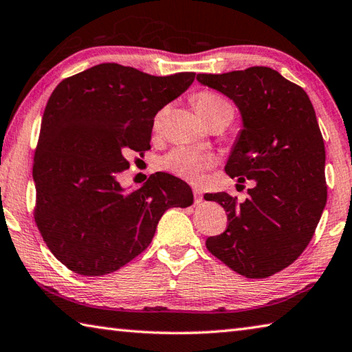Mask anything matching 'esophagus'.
<instances>
[{
  "mask_svg": "<svg viewBox=\"0 0 352 352\" xmlns=\"http://www.w3.org/2000/svg\"><path fill=\"white\" fill-rule=\"evenodd\" d=\"M194 200H195V203H201L203 201V194H201V190H200V188H194Z\"/></svg>",
  "mask_w": 352,
  "mask_h": 352,
  "instance_id": "34e87169",
  "label": "esophagus"
}]
</instances>
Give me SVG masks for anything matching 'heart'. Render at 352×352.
<instances>
[{
	"instance_id": "obj_1",
	"label": "heart",
	"mask_w": 352,
	"mask_h": 352,
	"mask_svg": "<svg viewBox=\"0 0 352 352\" xmlns=\"http://www.w3.org/2000/svg\"><path fill=\"white\" fill-rule=\"evenodd\" d=\"M195 106L198 113L201 115L203 120H208L209 117L219 113H226L232 118V107L228 101L223 100L221 97L210 92H200L195 97ZM164 111L158 112L155 117V126L163 120ZM214 163V160L208 154L198 152L192 148H175L172 149L169 154H166L160 164L162 168L172 172L182 178H186L189 182L200 180V177L204 170L210 168Z\"/></svg>"
}]
</instances>
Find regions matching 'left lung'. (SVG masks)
I'll return each mask as SVG.
<instances>
[{
	"label": "left lung",
	"instance_id": "obj_1",
	"mask_svg": "<svg viewBox=\"0 0 352 352\" xmlns=\"http://www.w3.org/2000/svg\"><path fill=\"white\" fill-rule=\"evenodd\" d=\"M197 81L237 106L241 129L225 170L255 182L240 204L226 192L204 195L225 208L229 223L206 248L241 276L270 277L305 251L327 204V155L314 107L302 87L271 67L198 74Z\"/></svg>",
	"mask_w": 352,
	"mask_h": 352
}]
</instances>
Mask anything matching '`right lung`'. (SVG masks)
I'll use <instances>...</instances> for the list:
<instances>
[{
    "mask_svg": "<svg viewBox=\"0 0 352 352\" xmlns=\"http://www.w3.org/2000/svg\"><path fill=\"white\" fill-rule=\"evenodd\" d=\"M194 78L104 63L55 87L34 158L35 221L70 271L98 277L120 270L149 246L166 210L194 203L189 184L166 172L131 192L117 178L127 154L151 148L158 111Z\"/></svg>",
    "mask_w": 352,
    "mask_h": 352,
    "instance_id": "right-lung-1",
    "label": "right lung"
}]
</instances>
